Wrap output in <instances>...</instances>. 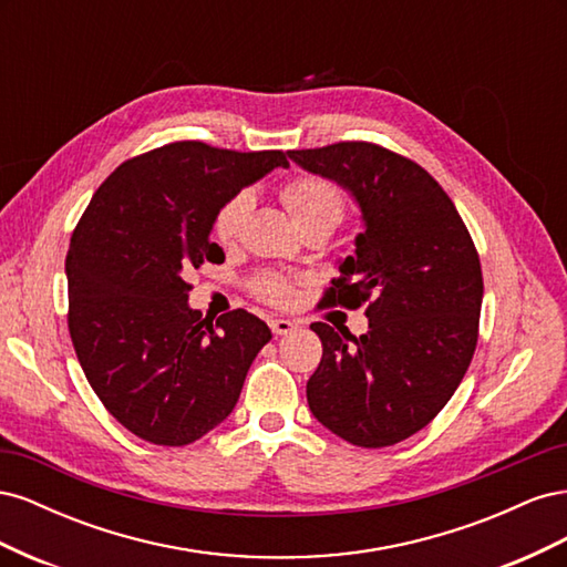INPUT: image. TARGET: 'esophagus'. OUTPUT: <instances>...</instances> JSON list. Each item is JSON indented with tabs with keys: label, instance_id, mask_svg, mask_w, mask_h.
I'll return each instance as SVG.
<instances>
[{
	"label": "esophagus",
	"instance_id": "obj_1",
	"mask_svg": "<svg viewBox=\"0 0 567 567\" xmlns=\"http://www.w3.org/2000/svg\"><path fill=\"white\" fill-rule=\"evenodd\" d=\"M269 329H271L274 336H288L290 331L296 329V323L288 321V319H271L269 321Z\"/></svg>",
	"mask_w": 567,
	"mask_h": 567
}]
</instances>
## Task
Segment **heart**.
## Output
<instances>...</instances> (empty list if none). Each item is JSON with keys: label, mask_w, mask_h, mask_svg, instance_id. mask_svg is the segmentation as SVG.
<instances>
[{"label": "heart", "mask_w": 567, "mask_h": 567, "mask_svg": "<svg viewBox=\"0 0 567 567\" xmlns=\"http://www.w3.org/2000/svg\"><path fill=\"white\" fill-rule=\"evenodd\" d=\"M279 198L286 205L288 215L302 229L310 227H329L331 231L346 217V196L338 188L317 175H293L279 186ZM250 210V196L238 192L219 205L213 217V236L215 241L227 246L231 244L244 219ZM250 293L271 307H284L293 298V284L281 274H260L250 281Z\"/></svg>", "instance_id": "obj_1"}]
</instances>
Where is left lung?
I'll return each mask as SVG.
<instances>
[{
    "mask_svg": "<svg viewBox=\"0 0 567 567\" xmlns=\"http://www.w3.org/2000/svg\"><path fill=\"white\" fill-rule=\"evenodd\" d=\"M288 156L348 186L367 221L321 302L367 307L369 331L310 326L323 352L307 402L338 437L390 447L431 423L471 367L483 305L477 248L437 179L400 153L338 142Z\"/></svg>",
    "mask_w": 567,
    "mask_h": 567,
    "instance_id": "8db88e82",
    "label": "left lung"
}]
</instances>
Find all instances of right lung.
<instances>
[{
  "mask_svg": "<svg viewBox=\"0 0 567 567\" xmlns=\"http://www.w3.org/2000/svg\"><path fill=\"white\" fill-rule=\"evenodd\" d=\"M279 165L284 151L165 144L117 165L73 229L68 331L96 398L136 437L184 447L236 406L271 331L246 310H188L186 274L225 262L217 208Z\"/></svg>",
  "mask_w": 567,
  "mask_h": 567,
  "instance_id": "obj_1",
  "label": "right lung"
}]
</instances>
